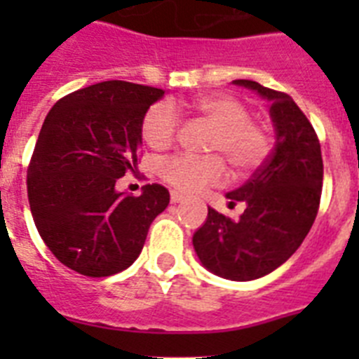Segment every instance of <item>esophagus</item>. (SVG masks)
<instances>
[{"label":"esophagus","mask_w":359,"mask_h":359,"mask_svg":"<svg viewBox=\"0 0 359 359\" xmlns=\"http://www.w3.org/2000/svg\"><path fill=\"white\" fill-rule=\"evenodd\" d=\"M183 199H185V196H182L180 192H176V190H172V192H170V201H172L174 205H176V203H182Z\"/></svg>","instance_id":"34e87169"}]
</instances>
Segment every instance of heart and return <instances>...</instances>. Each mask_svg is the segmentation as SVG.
<instances>
[{
	"mask_svg": "<svg viewBox=\"0 0 359 359\" xmlns=\"http://www.w3.org/2000/svg\"><path fill=\"white\" fill-rule=\"evenodd\" d=\"M190 107L215 129L208 151L226 158L237 174L252 172L268 156L271 145L268 128L248 118V107L239 98L224 93L201 95L190 102ZM176 131L177 116L169 104H156L147 111L142 135L152 149L169 147ZM160 176L174 189L190 194L203 187L223 182L226 169L219 156L196 158L180 154L161 161Z\"/></svg>",
	"mask_w": 359,
	"mask_h": 359,
	"instance_id": "1",
	"label": "heart"
}]
</instances>
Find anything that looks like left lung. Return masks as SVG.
Here are the masks:
<instances>
[{"mask_svg":"<svg viewBox=\"0 0 359 359\" xmlns=\"http://www.w3.org/2000/svg\"><path fill=\"white\" fill-rule=\"evenodd\" d=\"M231 84L268 100L275 147L252 180L226 194L228 208L244 205L239 219L208 207L192 244L208 271L244 282L271 273L306 239L318 212L323 163L315 129L290 95L244 79Z\"/></svg>","mask_w":359,"mask_h":359,"instance_id":"left-lung-1","label":"left lung"}]
</instances>
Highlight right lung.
<instances>
[{
    "mask_svg": "<svg viewBox=\"0 0 359 359\" xmlns=\"http://www.w3.org/2000/svg\"><path fill=\"white\" fill-rule=\"evenodd\" d=\"M165 91L106 81L61 98L44 118L28 167V201L41 239L65 266L109 277L133 264L169 190H116L138 165L145 113Z\"/></svg>",
    "mask_w": 359,
    "mask_h": 359,
    "instance_id": "add662e5",
    "label": "right lung"
}]
</instances>
